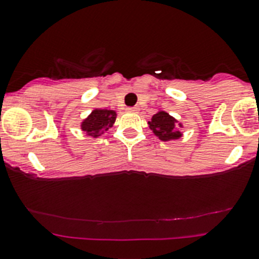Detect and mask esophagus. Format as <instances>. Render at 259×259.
Listing matches in <instances>:
<instances>
[{
  "label": "esophagus",
  "mask_w": 259,
  "mask_h": 259,
  "mask_svg": "<svg viewBox=\"0 0 259 259\" xmlns=\"http://www.w3.org/2000/svg\"><path fill=\"white\" fill-rule=\"evenodd\" d=\"M127 111L129 112H139V107L138 106H134V107H129V109H127Z\"/></svg>",
  "instance_id": "1"
}]
</instances>
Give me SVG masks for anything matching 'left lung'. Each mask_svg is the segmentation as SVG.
I'll return each mask as SVG.
<instances>
[{"label":"left lung","mask_w":259,"mask_h":259,"mask_svg":"<svg viewBox=\"0 0 259 259\" xmlns=\"http://www.w3.org/2000/svg\"><path fill=\"white\" fill-rule=\"evenodd\" d=\"M148 126L153 134L162 142L177 140L183 135V133L181 132V127H183L182 122L170 116L164 110H158L152 116L150 121H148Z\"/></svg>","instance_id":"1"}]
</instances>
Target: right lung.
<instances>
[{"label":"right lung","mask_w":259,"mask_h":259,"mask_svg":"<svg viewBox=\"0 0 259 259\" xmlns=\"http://www.w3.org/2000/svg\"><path fill=\"white\" fill-rule=\"evenodd\" d=\"M116 121V111L107 109H95L91 114L81 121V129L87 137L94 139L101 137L110 127L114 126Z\"/></svg>","instance_id":"1"}]
</instances>
